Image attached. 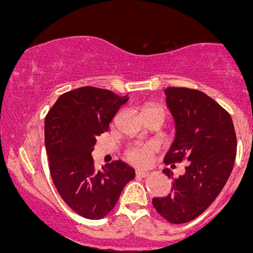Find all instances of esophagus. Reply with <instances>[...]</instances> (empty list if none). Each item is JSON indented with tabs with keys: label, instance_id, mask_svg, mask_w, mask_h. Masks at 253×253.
Here are the masks:
<instances>
[{
	"label": "esophagus",
	"instance_id": "1",
	"mask_svg": "<svg viewBox=\"0 0 253 253\" xmlns=\"http://www.w3.org/2000/svg\"><path fill=\"white\" fill-rule=\"evenodd\" d=\"M135 174L139 175V177H141V178H145L149 174V172L145 171V170H137V171H135Z\"/></svg>",
	"mask_w": 253,
	"mask_h": 253
}]
</instances>
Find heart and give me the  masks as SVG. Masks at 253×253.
Returning <instances> with one entry per match:
<instances>
[{
  "mask_svg": "<svg viewBox=\"0 0 253 253\" xmlns=\"http://www.w3.org/2000/svg\"><path fill=\"white\" fill-rule=\"evenodd\" d=\"M152 109H157V111H162L160 107H157L155 105H146L142 112L146 111H152ZM156 151V147L152 144H139L131 146L124 153L126 160L127 162L137 167H146L151 163L153 159L154 153Z\"/></svg>",
  "mask_w": 253,
  "mask_h": 253,
  "instance_id": "1",
  "label": "heart"
}]
</instances>
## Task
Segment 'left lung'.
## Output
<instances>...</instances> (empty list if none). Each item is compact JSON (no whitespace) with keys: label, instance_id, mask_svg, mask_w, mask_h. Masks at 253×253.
Wrapping results in <instances>:
<instances>
[{"label":"left lung","instance_id":"1","mask_svg":"<svg viewBox=\"0 0 253 253\" xmlns=\"http://www.w3.org/2000/svg\"><path fill=\"white\" fill-rule=\"evenodd\" d=\"M166 96L175 122V139L164 163L188 164L179 178L163 170L172 179L171 192L153 199V206L178 225L203 213L224 188L235 162L236 133L229 113L202 91L168 87Z\"/></svg>","mask_w":253,"mask_h":253}]
</instances>
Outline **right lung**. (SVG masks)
Here are the masks:
<instances>
[{
  "label": "right lung",
  "mask_w": 253,
  "mask_h": 253,
  "mask_svg": "<svg viewBox=\"0 0 253 253\" xmlns=\"http://www.w3.org/2000/svg\"><path fill=\"white\" fill-rule=\"evenodd\" d=\"M127 96L83 86L61 94L45 116L44 141L51 178L65 203L83 218H104L114 209L134 170L122 161L96 170L91 153L96 137Z\"/></svg>",
  "instance_id": "1"
}]
</instances>
